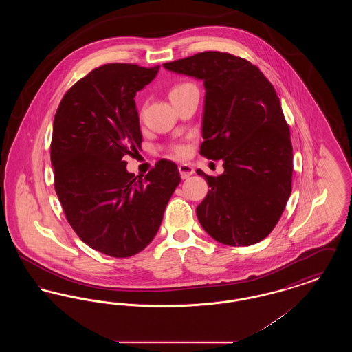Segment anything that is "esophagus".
<instances>
[{
    "instance_id": "1",
    "label": "esophagus",
    "mask_w": 352,
    "mask_h": 352,
    "mask_svg": "<svg viewBox=\"0 0 352 352\" xmlns=\"http://www.w3.org/2000/svg\"><path fill=\"white\" fill-rule=\"evenodd\" d=\"M178 170H179V174H181V177L186 179V178H188L190 175H192L194 174V168L192 166H190V165H187V164H182V165H179L178 166Z\"/></svg>"
}]
</instances>
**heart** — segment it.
Listing matches in <instances>:
<instances>
[{"instance_id": "heart-1", "label": "heart", "mask_w": 352, "mask_h": 352, "mask_svg": "<svg viewBox=\"0 0 352 352\" xmlns=\"http://www.w3.org/2000/svg\"><path fill=\"white\" fill-rule=\"evenodd\" d=\"M191 87H195V85L192 83L177 84V85L173 87V89L170 91V96L177 95V94L182 92L184 89H188V88H191ZM170 151H171V153H173L174 155L182 157V155H184V153H186V148H184V145H181V144H177V145H173V146L170 148Z\"/></svg>"}]
</instances>
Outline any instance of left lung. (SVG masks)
<instances>
[{"mask_svg": "<svg viewBox=\"0 0 352 352\" xmlns=\"http://www.w3.org/2000/svg\"><path fill=\"white\" fill-rule=\"evenodd\" d=\"M164 67L203 80L199 153L224 161L219 177L197 170L211 187L197 207L201 227L231 247L261 241L292 192L293 148L274 87L260 68L228 52L204 51Z\"/></svg>", "mask_w": 352, "mask_h": 352, "instance_id": "left-lung-1", "label": "left lung"}]
</instances>
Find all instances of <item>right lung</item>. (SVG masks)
Wrapping results in <instances>:
<instances>
[{
  "mask_svg": "<svg viewBox=\"0 0 352 352\" xmlns=\"http://www.w3.org/2000/svg\"><path fill=\"white\" fill-rule=\"evenodd\" d=\"M160 66L108 63L74 84L52 126L54 187L69 226L87 245L131 257L157 234L181 175L162 160L144 178L126 171V155L141 148L137 91Z\"/></svg>",
  "mask_w": 352,
  "mask_h": 352,
  "instance_id": "obj_1",
  "label": "right lung"
}]
</instances>
